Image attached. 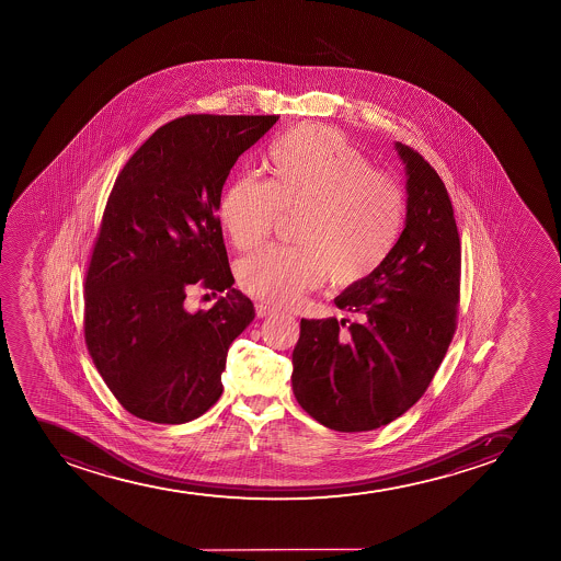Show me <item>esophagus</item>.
<instances>
[{
    "label": "esophagus",
    "instance_id": "esophagus-1",
    "mask_svg": "<svg viewBox=\"0 0 561 561\" xmlns=\"http://www.w3.org/2000/svg\"><path fill=\"white\" fill-rule=\"evenodd\" d=\"M275 314V309L265 304H256L257 318H267V316Z\"/></svg>",
    "mask_w": 561,
    "mask_h": 561
}]
</instances>
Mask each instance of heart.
<instances>
[{
    "label": "heart",
    "instance_id": "obj_1",
    "mask_svg": "<svg viewBox=\"0 0 561 561\" xmlns=\"http://www.w3.org/2000/svg\"><path fill=\"white\" fill-rule=\"evenodd\" d=\"M270 183L243 175L226 188L220 222L233 247L262 245L280 213H301L299 247H265L236 267L239 286L265 304L296 305L328 278L355 286L373 277L399 241L407 198L341 130L307 125L273 144Z\"/></svg>",
    "mask_w": 561,
    "mask_h": 561
}]
</instances>
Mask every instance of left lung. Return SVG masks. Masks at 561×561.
Masks as SVG:
<instances>
[{
  "label": "left lung",
  "instance_id": "1",
  "mask_svg": "<svg viewBox=\"0 0 561 561\" xmlns=\"http://www.w3.org/2000/svg\"><path fill=\"white\" fill-rule=\"evenodd\" d=\"M397 149L407 164L408 211L391 256L336 297L355 322L301 320L291 354L299 407L331 431H374L410 410L457 329L462 257L449 194L423 154L407 144Z\"/></svg>",
  "mask_w": 561,
  "mask_h": 561
}]
</instances>
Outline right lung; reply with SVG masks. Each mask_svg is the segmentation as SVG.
I'll use <instances>...</instances> for the list:
<instances>
[{
  "label": "right lung",
  "mask_w": 561,
  "mask_h": 561,
  "mask_svg": "<svg viewBox=\"0 0 561 561\" xmlns=\"http://www.w3.org/2000/svg\"><path fill=\"white\" fill-rule=\"evenodd\" d=\"M277 119L178 117L116 178L85 271L84 339L104 383L138 419L187 423L222 393L226 354L254 320V305L232 288L220 193L239 154ZM194 285L227 294L188 313Z\"/></svg>",
  "instance_id": "obj_1"
}]
</instances>
